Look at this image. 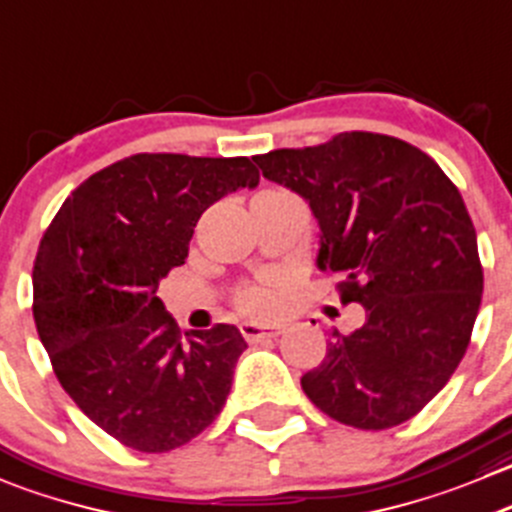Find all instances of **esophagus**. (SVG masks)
<instances>
[{
    "instance_id": "obj_1",
    "label": "esophagus",
    "mask_w": 512,
    "mask_h": 512,
    "mask_svg": "<svg viewBox=\"0 0 512 512\" xmlns=\"http://www.w3.org/2000/svg\"><path fill=\"white\" fill-rule=\"evenodd\" d=\"M240 330H242V335H245L247 342H260V340H275V337H280L282 332H285V325H280V322L262 325V322L245 320L240 325Z\"/></svg>"
}]
</instances>
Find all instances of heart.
Masks as SVG:
<instances>
[{"label":"heart","instance_id":"obj_1","mask_svg":"<svg viewBox=\"0 0 512 512\" xmlns=\"http://www.w3.org/2000/svg\"><path fill=\"white\" fill-rule=\"evenodd\" d=\"M240 305L245 310H265L270 305V292L262 290V287H255V290H247L245 295L240 297Z\"/></svg>","mask_w":512,"mask_h":512}]
</instances>
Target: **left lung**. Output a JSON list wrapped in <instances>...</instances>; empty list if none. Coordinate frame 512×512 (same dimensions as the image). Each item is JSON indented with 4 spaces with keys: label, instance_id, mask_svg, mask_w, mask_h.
I'll list each match as a JSON object with an SVG mask.
<instances>
[{
    "label": "left lung",
    "instance_id": "left-lung-1",
    "mask_svg": "<svg viewBox=\"0 0 512 512\" xmlns=\"http://www.w3.org/2000/svg\"><path fill=\"white\" fill-rule=\"evenodd\" d=\"M255 162L307 202L317 270L340 272L342 302L365 307L360 330L332 332L302 390L352 428L405 423L445 388L480 310L478 237L458 187L418 147L372 132Z\"/></svg>",
    "mask_w": 512,
    "mask_h": 512
}]
</instances>
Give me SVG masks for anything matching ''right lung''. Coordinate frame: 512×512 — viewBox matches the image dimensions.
I'll return each instance as SVG.
<instances>
[{"label":"right lung","instance_id":"right-lung-1","mask_svg":"<svg viewBox=\"0 0 512 512\" xmlns=\"http://www.w3.org/2000/svg\"><path fill=\"white\" fill-rule=\"evenodd\" d=\"M247 157L132 155L77 187L44 232L32 272L34 322L64 393L140 453L190 443L220 415L235 325L185 332L157 297L212 202L255 190Z\"/></svg>","mask_w":512,"mask_h":512}]
</instances>
